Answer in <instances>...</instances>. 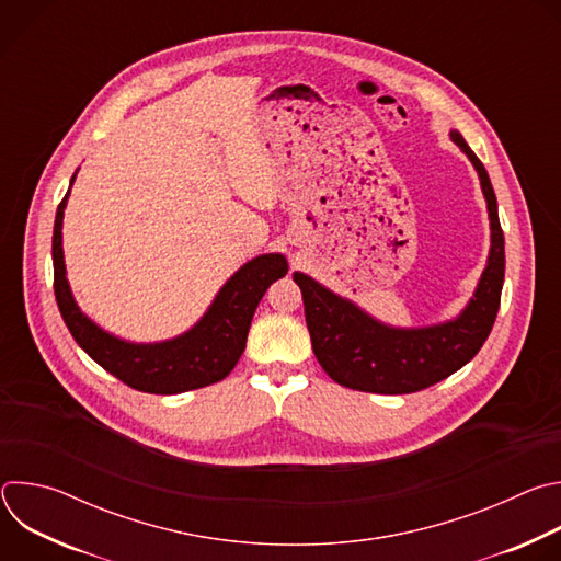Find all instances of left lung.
<instances>
[{"label":"left lung","instance_id":"left-lung-1","mask_svg":"<svg viewBox=\"0 0 561 561\" xmlns=\"http://www.w3.org/2000/svg\"><path fill=\"white\" fill-rule=\"evenodd\" d=\"M450 139L470 159L479 175L491 219L486 268L461 312L431 327L397 329L379 322L355 301L333 293L306 273L295 271L301 288L312 353L337 383L379 394L424 390L466 366L491 335L504 286V232L491 178L459 130Z\"/></svg>","mask_w":561,"mask_h":561}]
</instances>
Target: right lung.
Segmentation results:
<instances>
[{
    "label": "right lung",
    "mask_w": 561,
    "mask_h": 561,
    "mask_svg": "<svg viewBox=\"0 0 561 561\" xmlns=\"http://www.w3.org/2000/svg\"><path fill=\"white\" fill-rule=\"evenodd\" d=\"M75 175L70 178V186ZM68 195L70 188L55 215L53 268L55 299L75 342L104 370L141 392L178 394L221 381L247 348L253 314L266 288L288 273L286 257L282 253H266L234 271L219 288L208 310L197 319V324L186 333L152 344L126 342L98 327L72 297L61 249V224Z\"/></svg>",
    "instance_id": "add662e5"
}]
</instances>
